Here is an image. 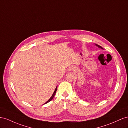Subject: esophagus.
Segmentation results:
<instances>
[{"label":"esophagus","instance_id":"obj_1","mask_svg":"<svg viewBox=\"0 0 128 128\" xmlns=\"http://www.w3.org/2000/svg\"><path fill=\"white\" fill-rule=\"evenodd\" d=\"M73 69H74V68H73V67H70V68H68V71H72L73 70Z\"/></svg>","mask_w":128,"mask_h":128}]
</instances>
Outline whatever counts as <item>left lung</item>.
I'll return each mask as SVG.
<instances>
[{
    "instance_id": "8db88e82",
    "label": "left lung",
    "mask_w": 128,
    "mask_h": 128,
    "mask_svg": "<svg viewBox=\"0 0 128 128\" xmlns=\"http://www.w3.org/2000/svg\"><path fill=\"white\" fill-rule=\"evenodd\" d=\"M95 45H96V46H97L98 48H101V49H103V48L102 47H101L100 46H99V45H98V44H95Z\"/></svg>"
}]
</instances>
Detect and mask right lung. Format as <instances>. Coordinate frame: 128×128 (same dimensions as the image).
<instances>
[{"label":"right lung","mask_w":128,"mask_h":128,"mask_svg":"<svg viewBox=\"0 0 128 128\" xmlns=\"http://www.w3.org/2000/svg\"><path fill=\"white\" fill-rule=\"evenodd\" d=\"M57 86L56 87V88L55 90H54V92L53 94L52 95V96H51V98H49V99L48 101H47L45 104H47V103H48L49 102H50V101H52V98H54V95H55V94H56V91H57Z\"/></svg>","instance_id":"1"}]
</instances>
